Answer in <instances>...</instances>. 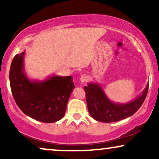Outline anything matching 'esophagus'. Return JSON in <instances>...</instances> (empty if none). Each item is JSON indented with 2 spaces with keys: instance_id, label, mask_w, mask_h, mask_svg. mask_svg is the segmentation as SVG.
<instances>
[{
  "instance_id": "1",
  "label": "esophagus",
  "mask_w": 159,
  "mask_h": 159,
  "mask_svg": "<svg viewBox=\"0 0 159 159\" xmlns=\"http://www.w3.org/2000/svg\"><path fill=\"white\" fill-rule=\"evenodd\" d=\"M80 80H81V83H85V82L87 81V76L86 75H82Z\"/></svg>"
}]
</instances>
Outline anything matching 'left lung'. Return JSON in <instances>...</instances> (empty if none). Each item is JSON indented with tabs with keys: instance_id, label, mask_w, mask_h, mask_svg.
Instances as JSON below:
<instances>
[{
	"instance_id": "1",
	"label": "left lung",
	"mask_w": 159,
	"mask_h": 159,
	"mask_svg": "<svg viewBox=\"0 0 159 159\" xmlns=\"http://www.w3.org/2000/svg\"><path fill=\"white\" fill-rule=\"evenodd\" d=\"M149 84L138 97L125 103L114 102L107 96L101 84L90 82L84 87L87 108L94 120L114 123L132 116L140 108L148 92Z\"/></svg>"
}]
</instances>
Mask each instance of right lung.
Returning <instances> with one entry per match:
<instances>
[{
	"label": "right lung",
	"instance_id": "right-lung-1",
	"mask_svg": "<svg viewBox=\"0 0 159 159\" xmlns=\"http://www.w3.org/2000/svg\"><path fill=\"white\" fill-rule=\"evenodd\" d=\"M25 51L16 54L10 69L12 96L22 112L43 123H55L64 116L67 102L75 89L71 76L52 75L44 80L30 79L25 72Z\"/></svg>",
	"mask_w": 159,
	"mask_h": 159
}]
</instances>
